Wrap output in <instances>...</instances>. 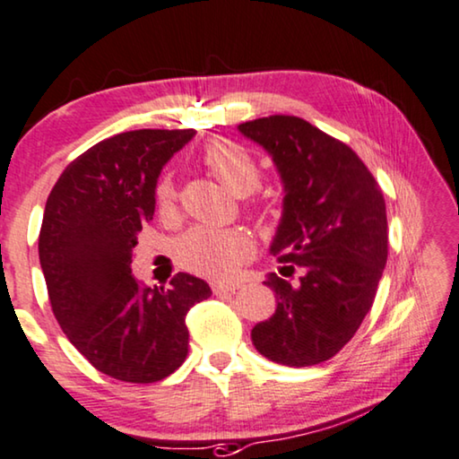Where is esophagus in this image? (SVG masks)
Masks as SVG:
<instances>
[{
	"label": "esophagus",
	"instance_id": "esophagus-1",
	"mask_svg": "<svg viewBox=\"0 0 459 459\" xmlns=\"http://www.w3.org/2000/svg\"><path fill=\"white\" fill-rule=\"evenodd\" d=\"M237 285H212V291H214L216 295H224V293H235L237 291Z\"/></svg>",
	"mask_w": 459,
	"mask_h": 459
}]
</instances>
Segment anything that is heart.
I'll use <instances>...</instances> for the list:
<instances>
[{
    "mask_svg": "<svg viewBox=\"0 0 459 459\" xmlns=\"http://www.w3.org/2000/svg\"><path fill=\"white\" fill-rule=\"evenodd\" d=\"M204 164L235 195H249L260 185V168L245 147L229 139H214L204 147ZM177 199V186L164 174L156 185L160 212H168ZM254 251V241L247 232L230 229L195 227L178 238L177 257L180 266L205 279H229L241 262Z\"/></svg>",
    "mask_w": 459,
    "mask_h": 459,
    "instance_id": "obj_1",
    "label": "heart"
}]
</instances>
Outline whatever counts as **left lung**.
I'll return each instance as SVG.
<instances>
[{"instance_id":"obj_1","label":"left lung","mask_w":459,"mask_h":459,"mask_svg":"<svg viewBox=\"0 0 459 459\" xmlns=\"http://www.w3.org/2000/svg\"><path fill=\"white\" fill-rule=\"evenodd\" d=\"M237 131L273 158L282 212L270 243L285 276L268 274L276 297L251 343L282 366H314L350 343L370 312L386 264L383 191L350 147L297 116L243 122Z\"/></svg>"}]
</instances>
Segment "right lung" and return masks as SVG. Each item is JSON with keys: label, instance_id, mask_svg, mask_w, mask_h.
Here are the masks:
<instances>
[{"label": "right lung", "instance_id": "obj_1", "mask_svg": "<svg viewBox=\"0 0 459 459\" xmlns=\"http://www.w3.org/2000/svg\"><path fill=\"white\" fill-rule=\"evenodd\" d=\"M195 131L114 134L70 164L51 189L39 262L51 309L76 350L125 383H158L189 351L185 316L212 289L178 273L168 287L131 274L137 232L153 221L160 172Z\"/></svg>", "mask_w": 459, "mask_h": 459}]
</instances>
